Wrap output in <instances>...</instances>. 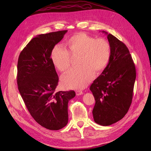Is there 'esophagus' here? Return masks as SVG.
Listing matches in <instances>:
<instances>
[{
    "mask_svg": "<svg viewBox=\"0 0 151 151\" xmlns=\"http://www.w3.org/2000/svg\"><path fill=\"white\" fill-rule=\"evenodd\" d=\"M76 93L77 96H80V95H82V94H83V91H77L76 92Z\"/></svg>",
    "mask_w": 151,
    "mask_h": 151,
    "instance_id": "obj_1",
    "label": "esophagus"
}]
</instances>
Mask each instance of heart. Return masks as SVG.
Returning a JSON list of instances; mask_svg holds the SVG:
<instances>
[{
  "label": "heart",
  "mask_w": 151,
  "mask_h": 151,
  "mask_svg": "<svg viewBox=\"0 0 151 151\" xmlns=\"http://www.w3.org/2000/svg\"><path fill=\"white\" fill-rule=\"evenodd\" d=\"M67 45L72 55H79L80 67L71 70L62 77V84L67 89H83L93 79L94 72L99 74L107 66L111 56L110 45L104 38L96 39L85 33L75 34ZM60 45H56L51 53L54 66L62 72L70 67V54Z\"/></svg>",
  "instance_id": "obj_1"
}]
</instances>
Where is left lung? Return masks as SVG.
Wrapping results in <instances>:
<instances>
[{
	"mask_svg": "<svg viewBox=\"0 0 151 151\" xmlns=\"http://www.w3.org/2000/svg\"><path fill=\"white\" fill-rule=\"evenodd\" d=\"M111 47L107 66L90 87L95 99L94 122L108 126L124 117L132 101L136 71L129 49L123 42L106 31Z\"/></svg>",
	"mask_w": 151,
	"mask_h": 151,
	"instance_id": "8db88e82",
	"label": "left lung"
}]
</instances>
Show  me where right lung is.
I'll use <instances>...</instances> for the list:
<instances>
[{
	"label": "right lung",
	"instance_id": "add662e5",
	"mask_svg": "<svg viewBox=\"0 0 151 151\" xmlns=\"http://www.w3.org/2000/svg\"><path fill=\"white\" fill-rule=\"evenodd\" d=\"M67 30L42 34L33 38L21 52L17 62V83L31 115L40 125L57 130L68 123V103L74 91L55 89L58 77L51 60L53 48Z\"/></svg>",
	"mask_w": 151,
	"mask_h": 151
}]
</instances>
